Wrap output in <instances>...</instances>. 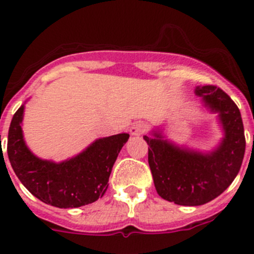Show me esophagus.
Returning a JSON list of instances; mask_svg holds the SVG:
<instances>
[{"instance_id": "34e87169", "label": "esophagus", "mask_w": 254, "mask_h": 254, "mask_svg": "<svg viewBox=\"0 0 254 254\" xmlns=\"http://www.w3.org/2000/svg\"><path fill=\"white\" fill-rule=\"evenodd\" d=\"M146 129H147L146 124H143L142 122H136L130 127V134L134 135V136H139L146 131Z\"/></svg>"}]
</instances>
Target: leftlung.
<instances>
[{"label": "left lung", "mask_w": 254, "mask_h": 254, "mask_svg": "<svg viewBox=\"0 0 254 254\" xmlns=\"http://www.w3.org/2000/svg\"><path fill=\"white\" fill-rule=\"evenodd\" d=\"M195 94L210 112L219 114L225 135L214 151L203 153L179 147L158 131L143 136L158 195L186 206L203 205L224 193L236 178L246 150L242 118L235 102L212 84L198 86Z\"/></svg>", "instance_id": "left-lung-1"}]
</instances>
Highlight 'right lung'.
<instances>
[{"label":"right lung","instance_id":"1","mask_svg":"<svg viewBox=\"0 0 254 254\" xmlns=\"http://www.w3.org/2000/svg\"><path fill=\"white\" fill-rule=\"evenodd\" d=\"M23 113L24 104L12 118L7 141L9 162L23 186L43 203L61 209L87 205L102 198L129 134L97 139L75 157L56 163L37 157L27 147L22 131Z\"/></svg>","mask_w":254,"mask_h":254}]
</instances>
